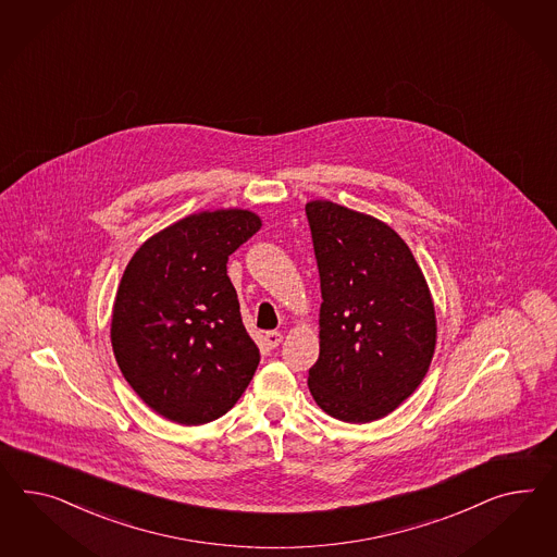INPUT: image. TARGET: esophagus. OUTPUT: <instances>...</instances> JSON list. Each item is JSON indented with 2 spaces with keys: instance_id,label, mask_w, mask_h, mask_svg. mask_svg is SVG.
Returning <instances> with one entry per match:
<instances>
[{
  "instance_id": "34e87169",
  "label": "esophagus",
  "mask_w": 557,
  "mask_h": 557,
  "mask_svg": "<svg viewBox=\"0 0 557 557\" xmlns=\"http://www.w3.org/2000/svg\"><path fill=\"white\" fill-rule=\"evenodd\" d=\"M263 341H265V345L270 346V348H275V346L282 345L284 334L277 331L265 332V334H263Z\"/></svg>"
}]
</instances>
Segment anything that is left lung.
I'll list each match as a JSON object with an SVG mask.
<instances>
[{"instance_id": "1", "label": "left lung", "mask_w": 557, "mask_h": 557, "mask_svg": "<svg viewBox=\"0 0 557 557\" xmlns=\"http://www.w3.org/2000/svg\"><path fill=\"white\" fill-rule=\"evenodd\" d=\"M306 214L322 292L320 357L308 387L336 420H381L430 369L437 336L432 292L387 223L331 200H310Z\"/></svg>"}]
</instances>
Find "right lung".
Returning a JSON list of instances; mask_svg holds the SVG:
<instances>
[{"label":"right lung","instance_id":"add662e5","mask_svg":"<svg viewBox=\"0 0 557 557\" xmlns=\"http://www.w3.org/2000/svg\"><path fill=\"white\" fill-rule=\"evenodd\" d=\"M261 228L247 209L188 214L144 240L123 271L111 346L132 389L165 420L200 425L237 404L259 364L226 275Z\"/></svg>","mask_w":557,"mask_h":557}]
</instances>
